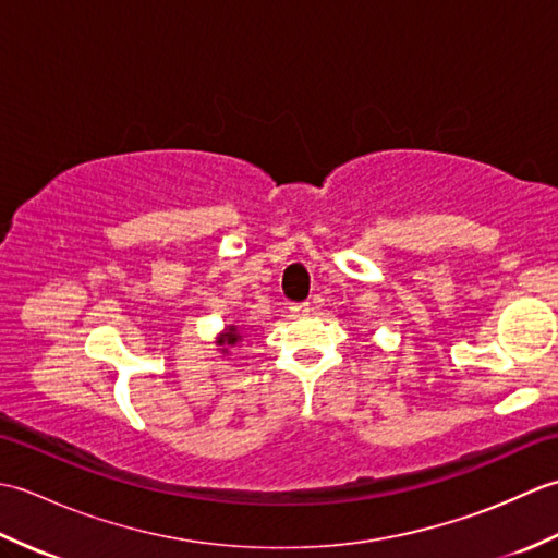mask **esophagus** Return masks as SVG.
I'll return each mask as SVG.
<instances>
[{
    "mask_svg": "<svg viewBox=\"0 0 558 558\" xmlns=\"http://www.w3.org/2000/svg\"><path fill=\"white\" fill-rule=\"evenodd\" d=\"M290 312H292L294 316H306V314L312 312V306H310V302H300V304H292Z\"/></svg>",
    "mask_w": 558,
    "mask_h": 558,
    "instance_id": "1",
    "label": "esophagus"
}]
</instances>
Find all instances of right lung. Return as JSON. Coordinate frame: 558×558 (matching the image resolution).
<instances>
[{
  "mask_svg": "<svg viewBox=\"0 0 558 558\" xmlns=\"http://www.w3.org/2000/svg\"><path fill=\"white\" fill-rule=\"evenodd\" d=\"M244 336H246V330L242 326H236V324L225 326L220 333H218V338H216V345H218L222 357H228L232 348H240L242 342H244Z\"/></svg>",
  "mask_w": 558,
  "mask_h": 558,
  "instance_id": "obj_1",
  "label": "right lung"
}]
</instances>
